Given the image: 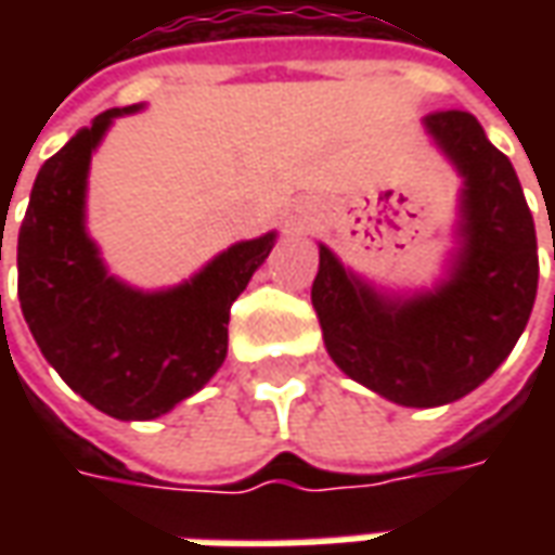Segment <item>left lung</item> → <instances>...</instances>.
Masks as SVG:
<instances>
[{"label":"left lung","mask_w":555,"mask_h":555,"mask_svg":"<svg viewBox=\"0 0 555 555\" xmlns=\"http://www.w3.org/2000/svg\"><path fill=\"white\" fill-rule=\"evenodd\" d=\"M425 130L464 178L449 279L384 297L321 246L312 282L333 362L401 408L452 404L485 384L526 330L538 291L535 222L512 159L461 109L425 115Z\"/></svg>","instance_id":"left-lung-1"}]
</instances>
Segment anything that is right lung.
Returning <instances> with one entry per match:
<instances>
[{
    "mask_svg": "<svg viewBox=\"0 0 555 555\" xmlns=\"http://www.w3.org/2000/svg\"><path fill=\"white\" fill-rule=\"evenodd\" d=\"M137 109H106L43 163L17 237L20 309L43 360L89 404L125 422L169 413L217 374L231 302L276 243L273 231L234 243L169 291L145 294L109 276L86 231V181L113 118Z\"/></svg>",
    "mask_w": 555,
    "mask_h": 555,
    "instance_id": "obj_1",
    "label": "right lung"
}]
</instances>
